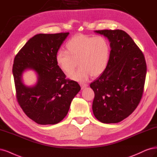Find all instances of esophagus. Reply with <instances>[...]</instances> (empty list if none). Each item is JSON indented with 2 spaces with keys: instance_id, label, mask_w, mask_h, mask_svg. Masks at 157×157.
Segmentation results:
<instances>
[{
  "instance_id": "obj_1",
  "label": "esophagus",
  "mask_w": 157,
  "mask_h": 157,
  "mask_svg": "<svg viewBox=\"0 0 157 157\" xmlns=\"http://www.w3.org/2000/svg\"><path fill=\"white\" fill-rule=\"evenodd\" d=\"M80 85H81V87H82V89H84L86 87H87L88 86V84L87 83H80Z\"/></svg>"
}]
</instances>
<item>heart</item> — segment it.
I'll return each mask as SVG.
<instances>
[{"instance_id": "heart-1", "label": "heart", "mask_w": 157, "mask_h": 157, "mask_svg": "<svg viewBox=\"0 0 157 157\" xmlns=\"http://www.w3.org/2000/svg\"><path fill=\"white\" fill-rule=\"evenodd\" d=\"M66 52L59 50L55 55L57 67L66 74H71L78 64L80 67L70 75V78L85 82L90 76L98 77L107 67L110 47L105 38L102 36H89L75 34L65 45ZM78 63H77V61Z\"/></svg>"}]
</instances>
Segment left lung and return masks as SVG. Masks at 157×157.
Listing matches in <instances>:
<instances>
[{"label": "left lung", "instance_id": "obj_1", "mask_svg": "<svg viewBox=\"0 0 157 157\" xmlns=\"http://www.w3.org/2000/svg\"><path fill=\"white\" fill-rule=\"evenodd\" d=\"M110 42L105 71L90 87L94 92L93 113L103 123H117L137 108L144 93L147 72L144 55L122 30L95 31Z\"/></svg>", "mask_w": 157, "mask_h": 157}]
</instances>
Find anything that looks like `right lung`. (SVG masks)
<instances>
[{
	"label": "right lung",
	"instance_id": "right-lung-1",
	"mask_svg": "<svg viewBox=\"0 0 157 157\" xmlns=\"http://www.w3.org/2000/svg\"><path fill=\"white\" fill-rule=\"evenodd\" d=\"M68 34L35 35L14 58L12 72L17 101L27 117L39 124L60 122L81 89L78 82L66 79L55 62V55ZM27 69L38 74V83L34 87L22 83V73Z\"/></svg>",
	"mask_w": 157,
	"mask_h": 157
}]
</instances>
